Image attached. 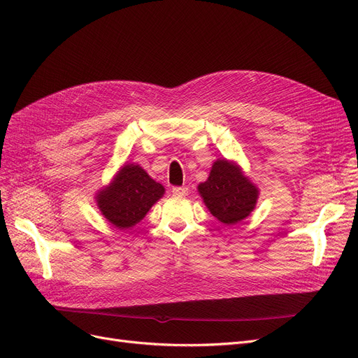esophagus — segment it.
I'll return each mask as SVG.
<instances>
[{"mask_svg":"<svg viewBox=\"0 0 358 358\" xmlns=\"http://www.w3.org/2000/svg\"><path fill=\"white\" fill-rule=\"evenodd\" d=\"M189 193V189L187 187H173V194L176 196H185Z\"/></svg>","mask_w":358,"mask_h":358,"instance_id":"34e87169","label":"esophagus"}]
</instances>
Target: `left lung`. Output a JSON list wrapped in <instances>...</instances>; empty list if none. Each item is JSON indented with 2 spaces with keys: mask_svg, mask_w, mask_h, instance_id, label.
Segmentation results:
<instances>
[{
  "mask_svg": "<svg viewBox=\"0 0 358 358\" xmlns=\"http://www.w3.org/2000/svg\"><path fill=\"white\" fill-rule=\"evenodd\" d=\"M199 193L210 213L227 224L250 216L258 199L257 187L227 159L213 164L208 181L199 185Z\"/></svg>",
  "mask_w": 358,
  "mask_h": 358,
  "instance_id": "obj_1",
  "label": "left lung"
}]
</instances>
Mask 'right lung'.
<instances>
[{
    "instance_id": "add662e5",
    "label": "right lung",
    "mask_w": 358,
    "mask_h": 358,
    "mask_svg": "<svg viewBox=\"0 0 358 358\" xmlns=\"http://www.w3.org/2000/svg\"><path fill=\"white\" fill-rule=\"evenodd\" d=\"M164 187L150 178L139 165H124L107 189L97 196L104 217L119 229L141 222L164 194Z\"/></svg>"
}]
</instances>
